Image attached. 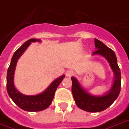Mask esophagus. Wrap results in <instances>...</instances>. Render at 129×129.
I'll use <instances>...</instances> for the list:
<instances>
[{
    "label": "esophagus",
    "mask_w": 129,
    "mask_h": 129,
    "mask_svg": "<svg viewBox=\"0 0 129 129\" xmlns=\"http://www.w3.org/2000/svg\"><path fill=\"white\" fill-rule=\"evenodd\" d=\"M74 72L72 70H67V71H66V76H67V77H71L74 75Z\"/></svg>",
    "instance_id": "34e87169"
}]
</instances>
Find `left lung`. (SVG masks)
Returning a JSON list of instances; mask_svg holds the SVG:
<instances>
[{"mask_svg": "<svg viewBox=\"0 0 129 129\" xmlns=\"http://www.w3.org/2000/svg\"><path fill=\"white\" fill-rule=\"evenodd\" d=\"M94 40L96 51L92 55H101L108 61L114 74V80L111 88L107 93L102 95H93L86 91L75 77H71V90L76 105L88 112H100L110 107L120 94L121 87V72L115 53L99 40L95 38Z\"/></svg>", "mask_w": 129, "mask_h": 129, "instance_id": "1", "label": "left lung"}]
</instances>
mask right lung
Returning <instances> with one entry per match:
<instances>
[{"label": "right lung", "instance_id": "obj_1", "mask_svg": "<svg viewBox=\"0 0 129 129\" xmlns=\"http://www.w3.org/2000/svg\"><path fill=\"white\" fill-rule=\"evenodd\" d=\"M35 42L40 43L41 40L34 38L29 39L15 51V53L12 56L11 63L8 68L7 74V91L9 96L12 98L15 104L20 109L26 111L31 112L40 111L49 107L52 102L55 92L58 85L65 77L64 75L60 76L59 78L55 79V80H53L44 91L38 94L27 95L22 94L17 90L14 82L15 69L17 62L20 57L22 55V53L27 49V47L31 45V43Z\"/></svg>", "mask_w": 129, "mask_h": 129}]
</instances>
